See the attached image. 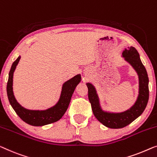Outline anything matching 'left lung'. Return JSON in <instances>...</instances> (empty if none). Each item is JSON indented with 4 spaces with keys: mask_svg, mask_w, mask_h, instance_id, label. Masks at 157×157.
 <instances>
[{
    "mask_svg": "<svg viewBox=\"0 0 157 157\" xmlns=\"http://www.w3.org/2000/svg\"><path fill=\"white\" fill-rule=\"evenodd\" d=\"M122 56L137 72L140 81V94L138 98L129 110L122 113H105L100 108L98 98L94 86L87 83L88 96L94 116L107 128L112 129L122 128L128 125L142 115L149 101V78L146 69L140 58V54L135 47H130L128 50L122 52Z\"/></svg>",
    "mask_w": 157,
    "mask_h": 157,
    "instance_id": "8db88e82",
    "label": "left lung"
}]
</instances>
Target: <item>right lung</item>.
Returning <instances> with one entry per match:
<instances>
[{"mask_svg": "<svg viewBox=\"0 0 157 157\" xmlns=\"http://www.w3.org/2000/svg\"><path fill=\"white\" fill-rule=\"evenodd\" d=\"M20 59V56L13 63L10 72H9L8 81L7 83V94H8V98L11 106L14 109L18 116L24 122L30 125L42 126L58 121L67 111L75 88L81 81V76L76 75L74 78L63 83L60 99L56 105L47 110H27L22 108L16 101L13 92V72L19 62Z\"/></svg>", "mask_w": 157, "mask_h": 157, "instance_id": "1", "label": "right lung"}]
</instances>
